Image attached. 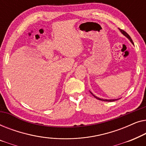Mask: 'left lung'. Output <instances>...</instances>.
<instances>
[{
    "instance_id": "left-lung-1",
    "label": "left lung",
    "mask_w": 146,
    "mask_h": 146,
    "mask_svg": "<svg viewBox=\"0 0 146 146\" xmlns=\"http://www.w3.org/2000/svg\"><path fill=\"white\" fill-rule=\"evenodd\" d=\"M119 31H121V33H122L123 35H124V36H126V37L127 38H128V39L129 40H130V41H131V43H132V44H133V41H132V40H131V37H130V36H129V35H128V34H127V33H126V32H125L124 31H123V30H121V29H119ZM90 93L92 94V96H94V97H95V98H96V99H98V100H102V101H104V102H113V101L117 100H118V99H114V100H106V99H101V98H98L97 96H94V94H93L91 92H90Z\"/></svg>"
}]
</instances>
